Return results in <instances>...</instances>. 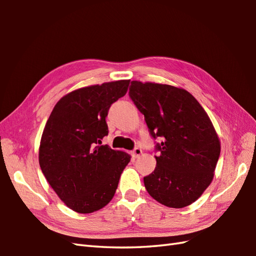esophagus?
Segmentation results:
<instances>
[{
	"instance_id": "obj_1",
	"label": "esophagus",
	"mask_w": 256,
	"mask_h": 256,
	"mask_svg": "<svg viewBox=\"0 0 256 256\" xmlns=\"http://www.w3.org/2000/svg\"><path fill=\"white\" fill-rule=\"evenodd\" d=\"M140 154H142V150L138 148H134V150H132V156L134 157V158H138V156H140Z\"/></svg>"
}]
</instances>
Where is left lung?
Wrapping results in <instances>:
<instances>
[{
    "label": "left lung",
    "mask_w": 256,
    "mask_h": 256,
    "mask_svg": "<svg viewBox=\"0 0 256 256\" xmlns=\"http://www.w3.org/2000/svg\"><path fill=\"white\" fill-rule=\"evenodd\" d=\"M130 98L144 114L156 144V167L144 177L148 192L170 208L194 202L208 188L220 156V140L208 114L187 90L132 81Z\"/></svg>",
    "instance_id": "1"
}]
</instances>
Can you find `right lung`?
<instances>
[{"label":"right lung","instance_id":"add662e5","mask_svg":"<svg viewBox=\"0 0 256 256\" xmlns=\"http://www.w3.org/2000/svg\"><path fill=\"white\" fill-rule=\"evenodd\" d=\"M130 80L74 90L62 96L45 125L40 166L60 200L79 214L102 209L112 200L131 156L101 145L113 102L125 96Z\"/></svg>","mask_w":256,"mask_h":256}]
</instances>
